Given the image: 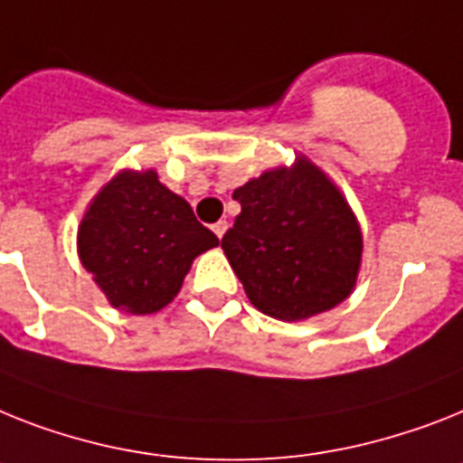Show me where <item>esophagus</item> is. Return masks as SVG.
Returning a JSON list of instances; mask_svg holds the SVG:
<instances>
[{
  "instance_id": "1",
  "label": "esophagus",
  "mask_w": 463,
  "mask_h": 463,
  "mask_svg": "<svg viewBox=\"0 0 463 463\" xmlns=\"http://www.w3.org/2000/svg\"><path fill=\"white\" fill-rule=\"evenodd\" d=\"M227 227H229V224L224 222V220H220V222H215V224H213V232H215V236H217V239H222V236H224V232H227Z\"/></svg>"
}]
</instances>
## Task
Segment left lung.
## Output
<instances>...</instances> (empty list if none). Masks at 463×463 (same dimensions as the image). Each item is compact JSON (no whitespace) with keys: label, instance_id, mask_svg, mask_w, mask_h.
Listing matches in <instances>:
<instances>
[{"label":"left lung","instance_id":"left-lung-1","mask_svg":"<svg viewBox=\"0 0 463 463\" xmlns=\"http://www.w3.org/2000/svg\"><path fill=\"white\" fill-rule=\"evenodd\" d=\"M241 203L222 236L248 300L281 322L343 303L362 262V232L338 186L305 156L234 191Z\"/></svg>","mask_w":463,"mask_h":463}]
</instances>
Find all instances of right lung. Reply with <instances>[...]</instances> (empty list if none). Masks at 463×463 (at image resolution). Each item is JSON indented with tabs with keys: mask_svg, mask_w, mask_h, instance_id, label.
I'll return each instance as SVG.
<instances>
[{
	"mask_svg": "<svg viewBox=\"0 0 463 463\" xmlns=\"http://www.w3.org/2000/svg\"><path fill=\"white\" fill-rule=\"evenodd\" d=\"M217 243L156 170L118 172L78 229L80 262L109 303L129 315H154L172 303L194 258Z\"/></svg>",
	"mask_w": 463,
	"mask_h": 463,
	"instance_id": "add662e5",
	"label": "right lung"
}]
</instances>
